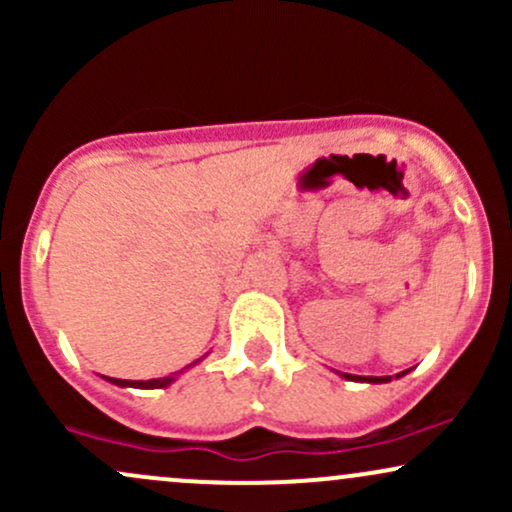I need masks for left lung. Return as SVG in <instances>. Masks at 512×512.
<instances>
[{"label":"left lung","instance_id":"left-lung-1","mask_svg":"<svg viewBox=\"0 0 512 512\" xmlns=\"http://www.w3.org/2000/svg\"><path fill=\"white\" fill-rule=\"evenodd\" d=\"M404 373H407V370H404ZM404 373H399V375H404ZM397 375V378H399ZM344 378H349V380H361V383H387V380H390V375H366V378H363V375H349V373H344Z\"/></svg>","mask_w":512,"mask_h":512}]
</instances>
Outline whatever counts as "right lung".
I'll list each match as a JSON object with an SVG mask.
<instances>
[{
  "instance_id": "obj_1",
  "label": "right lung",
  "mask_w": 512,
  "mask_h": 512,
  "mask_svg": "<svg viewBox=\"0 0 512 512\" xmlns=\"http://www.w3.org/2000/svg\"><path fill=\"white\" fill-rule=\"evenodd\" d=\"M110 383L120 385V387H142V390H154V387H166L173 383V375L168 378H156V380H120V378H108Z\"/></svg>"
}]
</instances>
